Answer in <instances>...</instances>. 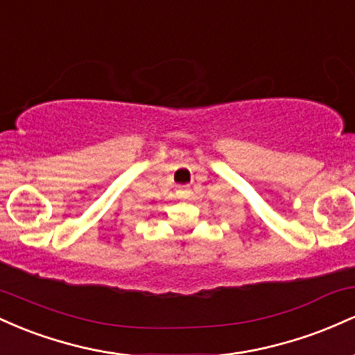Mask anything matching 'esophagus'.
Returning a JSON list of instances; mask_svg holds the SVG:
<instances>
[{
  "instance_id": "1",
  "label": "esophagus",
  "mask_w": 355,
  "mask_h": 355,
  "mask_svg": "<svg viewBox=\"0 0 355 355\" xmlns=\"http://www.w3.org/2000/svg\"><path fill=\"white\" fill-rule=\"evenodd\" d=\"M177 195H178V198H189L190 197V187L189 185L178 187Z\"/></svg>"
}]
</instances>
